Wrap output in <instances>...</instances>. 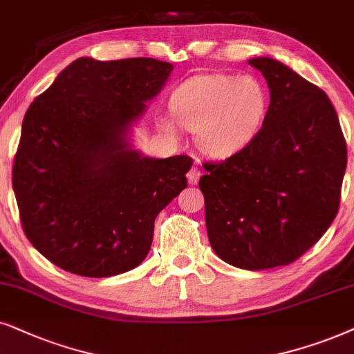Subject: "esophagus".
I'll return each instance as SVG.
<instances>
[{
  "label": "esophagus",
  "mask_w": 354,
  "mask_h": 354,
  "mask_svg": "<svg viewBox=\"0 0 354 354\" xmlns=\"http://www.w3.org/2000/svg\"><path fill=\"white\" fill-rule=\"evenodd\" d=\"M201 176H202V173H201V169L197 168V167H192L189 169V173H187V180H189L191 185H197V183H199V178Z\"/></svg>",
  "instance_id": "obj_1"
}]
</instances>
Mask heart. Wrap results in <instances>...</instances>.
I'll use <instances>...</instances> for the list:
<instances>
[{"label":"heart","mask_w":354,"mask_h":354,"mask_svg":"<svg viewBox=\"0 0 354 354\" xmlns=\"http://www.w3.org/2000/svg\"><path fill=\"white\" fill-rule=\"evenodd\" d=\"M169 106L185 128L196 131L197 144L207 155L226 158L256 138L267 116L268 95L252 75L197 74L176 87ZM158 124L167 134H178L171 116H160Z\"/></svg>","instance_id":"1"}]
</instances>
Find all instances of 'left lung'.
<instances>
[{"label": "left lung", "mask_w": 354, "mask_h": 354, "mask_svg": "<svg viewBox=\"0 0 354 354\" xmlns=\"http://www.w3.org/2000/svg\"><path fill=\"white\" fill-rule=\"evenodd\" d=\"M266 77L270 105L243 150L204 163L210 246L246 270L288 266L322 238L340 207L346 142L327 93L273 58L248 61Z\"/></svg>", "instance_id": "left-lung-1"}]
</instances>
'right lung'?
I'll use <instances>...</instances> for the list:
<instances>
[{
    "instance_id": "add662e5",
    "label": "right lung",
    "mask_w": 354,
    "mask_h": 354,
    "mask_svg": "<svg viewBox=\"0 0 354 354\" xmlns=\"http://www.w3.org/2000/svg\"><path fill=\"white\" fill-rule=\"evenodd\" d=\"M171 71L153 58H79L24 116L12 167L21 223L63 270L92 279L133 270L157 215L187 186L191 157H144L128 139Z\"/></svg>"
}]
</instances>
